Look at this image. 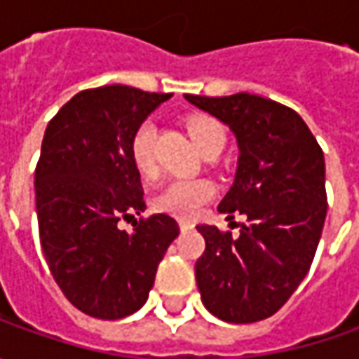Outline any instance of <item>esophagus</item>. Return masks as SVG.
Masks as SVG:
<instances>
[{
	"label": "esophagus",
	"instance_id": "esophagus-1",
	"mask_svg": "<svg viewBox=\"0 0 359 359\" xmlns=\"http://www.w3.org/2000/svg\"><path fill=\"white\" fill-rule=\"evenodd\" d=\"M194 228H196L194 222H189V219H180V229H182V231H191Z\"/></svg>",
	"mask_w": 359,
	"mask_h": 359
}]
</instances>
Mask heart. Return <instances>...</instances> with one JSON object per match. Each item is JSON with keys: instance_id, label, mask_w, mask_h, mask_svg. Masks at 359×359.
<instances>
[{"instance_id": "b5f03b06", "label": "heart", "mask_w": 359, "mask_h": 359, "mask_svg": "<svg viewBox=\"0 0 359 359\" xmlns=\"http://www.w3.org/2000/svg\"><path fill=\"white\" fill-rule=\"evenodd\" d=\"M187 133L198 145L200 151H205L214 145L224 147L226 133L219 123L210 118H191L187 121ZM156 135L158 128L154 119H145L133 131L130 142V158L142 177L151 180L158 175L156 159ZM214 196V184L203 177H180L173 180L156 196L154 205L163 214L175 217H194L200 208Z\"/></svg>"}]
</instances>
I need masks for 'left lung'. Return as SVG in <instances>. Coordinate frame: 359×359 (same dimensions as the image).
<instances>
[{
	"instance_id": "1",
	"label": "left lung",
	"mask_w": 359,
	"mask_h": 359,
	"mask_svg": "<svg viewBox=\"0 0 359 359\" xmlns=\"http://www.w3.org/2000/svg\"><path fill=\"white\" fill-rule=\"evenodd\" d=\"M236 135V177L217 210L248 215L240 236L198 226L201 302L215 318L252 324L273 316L306 278L324 229V151L294 109L252 93L184 95Z\"/></svg>"
}]
</instances>
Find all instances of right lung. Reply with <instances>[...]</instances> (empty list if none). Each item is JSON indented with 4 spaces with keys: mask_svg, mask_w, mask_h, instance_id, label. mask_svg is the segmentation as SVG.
I'll list each match as a JSON object with an SVG mask.
<instances>
[{
    "mask_svg": "<svg viewBox=\"0 0 359 359\" xmlns=\"http://www.w3.org/2000/svg\"><path fill=\"white\" fill-rule=\"evenodd\" d=\"M172 97L130 86L79 91L48 123L35 168L39 241L53 280L77 310L121 320L145 304L177 222L145 210L140 172L130 158L137 126Z\"/></svg>",
    "mask_w": 359,
    "mask_h": 359,
    "instance_id": "right-lung-1",
    "label": "right lung"
}]
</instances>
